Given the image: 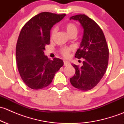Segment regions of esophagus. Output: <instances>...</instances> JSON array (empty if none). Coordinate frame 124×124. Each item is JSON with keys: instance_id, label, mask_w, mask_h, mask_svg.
<instances>
[{"instance_id": "1", "label": "esophagus", "mask_w": 124, "mask_h": 124, "mask_svg": "<svg viewBox=\"0 0 124 124\" xmlns=\"http://www.w3.org/2000/svg\"><path fill=\"white\" fill-rule=\"evenodd\" d=\"M63 65L64 66H68L70 65V62L68 61H63Z\"/></svg>"}]
</instances>
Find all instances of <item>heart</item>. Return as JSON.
Returning a JSON list of instances; mask_svg holds the SVG:
<instances>
[{"label": "heart", "mask_w": 124, "mask_h": 124, "mask_svg": "<svg viewBox=\"0 0 124 124\" xmlns=\"http://www.w3.org/2000/svg\"><path fill=\"white\" fill-rule=\"evenodd\" d=\"M65 29L66 31H67V33L70 36L72 35H77V32H78V29L76 25L75 24L72 23H69L65 25ZM57 29L56 28H53V30L52 31V33H51V37L53 38L56 34ZM70 51H71V48H62L61 50V53L65 57H68L69 56Z\"/></svg>", "instance_id": "1"}]
</instances>
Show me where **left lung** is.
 <instances>
[{"instance_id":"left-lung-1","label":"left lung","mask_w":124,"mask_h":124,"mask_svg":"<svg viewBox=\"0 0 124 124\" xmlns=\"http://www.w3.org/2000/svg\"><path fill=\"white\" fill-rule=\"evenodd\" d=\"M83 29V35L75 57L83 58V65L72 63L76 70L70 78L71 85L82 91H88L97 85L106 72L108 61V48L103 32L93 20L85 14L72 16Z\"/></svg>"}]
</instances>
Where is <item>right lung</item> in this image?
I'll list each match as a JSON object with an SVG mask.
<instances>
[{
	"mask_svg": "<svg viewBox=\"0 0 124 124\" xmlns=\"http://www.w3.org/2000/svg\"><path fill=\"white\" fill-rule=\"evenodd\" d=\"M66 15L44 12L28 21L22 28L16 46V61L21 77L32 89H41L52 83L63 65L62 60H50L44 54L50 44L52 27Z\"/></svg>",
	"mask_w": 124,
	"mask_h": 124,
	"instance_id": "right-lung-1",
	"label": "right lung"
}]
</instances>
